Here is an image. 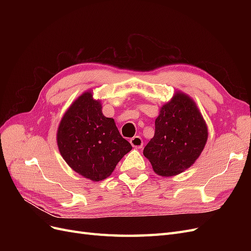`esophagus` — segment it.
Listing matches in <instances>:
<instances>
[{"label": "esophagus", "mask_w": 251, "mask_h": 251, "mask_svg": "<svg viewBox=\"0 0 251 251\" xmlns=\"http://www.w3.org/2000/svg\"><path fill=\"white\" fill-rule=\"evenodd\" d=\"M130 142L132 144V147L135 148V149H140L143 146V140H142L140 136H135V137H133L130 140Z\"/></svg>", "instance_id": "esophagus-1"}]
</instances>
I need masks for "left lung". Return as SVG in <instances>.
I'll use <instances>...</instances> for the list:
<instances>
[{"label": "left lung", "instance_id": "left-lung-1", "mask_svg": "<svg viewBox=\"0 0 251 251\" xmlns=\"http://www.w3.org/2000/svg\"><path fill=\"white\" fill-rule=\"evenodd\" d=\"M207 126L196 102L180 91L162 105L155 120V135L143 150L154 172L171 177L184 172L201 155Z\"/></svg>", "mask_w": 251, "mask_h": 251}]
</instances>
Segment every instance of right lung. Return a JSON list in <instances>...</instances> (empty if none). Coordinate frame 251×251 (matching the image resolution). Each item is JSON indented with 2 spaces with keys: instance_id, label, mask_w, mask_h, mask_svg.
Here are the masks:
<instances>
[{
  "instance_id": "add662e5",
  "label": "right lung",
  "mask_w": 251,
  "mask_h": 251,
  "mask_svg": "<svg viewBox=\"0 0 251 251\" xmlns=\"http://www.w3.org/2000/svg\"><path fill=\"white\" fill-rule=\"evenodd\" d=\"M101 108L91 91L81 94L64 114L56 135L59 153L68 165L95 182L109 177L132 150Z\"/></svg>"
}]
</instances>
